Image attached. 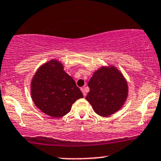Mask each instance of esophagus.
<instances>
[{
  "label": "esophagus",
  "instance_id": "34e87169",
  "mask_svg": "<svg viewBox=\"0 0 161 161\" xmlns=\"http://www.w3.org/2000/svg\"><path fill=\"white\" fill-rule=\"evenodd\" d=\"M81 91H82V92L83 93V95H84V97H86V90H85L84 88H81Z\"/></svg>",
  "mask_w": 161,
  "mask_h": 161
}]
</instances>
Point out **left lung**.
<instances>
[{"label": "left lung", "instance_id": "left-lung-1", "mask_svg": "<svg viewBox=\"0 0 161 161\" xmlns=\"http://www.w3.org/2000/svg\"><path fill=\"white\" fill-rule=\"evenodd\" d=\"M86 100L99 116H109L121 109L128 96V84L114 66H102L88 82Z\"/></svg>", "mask_w": 161, "mask_h": 161}]
</instances>
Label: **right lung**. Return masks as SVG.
Instances as JSON below:
<instances>
[{
	"label": "right lung",
	"instance_id": "add662e5",
	"mask_svg": "<svg viewBox=\"0 0 161 161\" xmlns=\"http://www.w3.org/2000/svg\"><path fill=\"white\" fill-rule=\"evenodd\" d=\"M31 95L37 108L53 118L65 116L73 103L83 97L75 81L57 60L38 68L31 82Z\"/></svg>",
	"mask_w": 161,
	"mask_h": 161
}]
</instances>
